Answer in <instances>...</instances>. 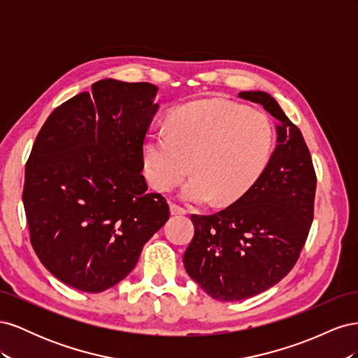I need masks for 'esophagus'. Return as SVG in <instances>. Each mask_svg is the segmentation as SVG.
I'll use <instances>...</instances> for the list:
<instances>
[{"label": "esophagus", "mask_w": 358, "mask_h": 358, "mask_svg": "<svg viewBox=\"0 0 358 358\" xmlns=\"http://www.w3.org/2000/svg\"><path fill=\"white\" fill-rule=\"evenodd\" d=\"M170 212H171V215H187L188 213V210L185 208H182V206L175 204V203L170 206Z\"/></svg>", "instance_id": "esophagus-1"}]
</instances>
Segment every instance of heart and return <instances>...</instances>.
<instances>
[{"label": "heart", "mask_w": 358, "mask_h": 358, "mask_svg": "<svg viewBox=\"0 0 358 358\" xmlns=\"http://www.w3.org/2000/svg\"><path fill=\"white\" fill-rule=\"evenodd\" d=\"M167 133L150 131L143 143L148 182L169 192L194 171L180 199L230 204L252 188L273 148L266 113L221 99L179 106L167 119Z\"/></svg>", "instance_id": "b5f03b06"}]
</instances>
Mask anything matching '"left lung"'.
<instances>
[{
	"label": "left lung",
	"mask_w": 358,
	"mask_h": 358,
	"mask_svg": "<svg viewBox=\"0 0 358 358\" xmlns=\"http://www.w3.org/2000/svg\"><path fill=\"white\" fill-rule=\"evenodd\" d=\"M278 119L276 146L242 199L213 215H191L187 273L221 301L245 300L278 284L294 267L313 220L317 176L300 129L272 95L239 92Z\"/></svg>",
	"instance_id": "1"
}]
</instances>
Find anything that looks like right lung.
Here are the masks:
<instances>
[{"label":"right lung","mask_w":358,"mask_h":358,"mask_svg":"<svg viewBox=\"0 0 358 358\" xmlns=\"http://www.w3.org/2000/svg\"><path fill=\"white\" fill-rule=\"evenodd\" d=\"M146 82L99 80L50 113L25 167L31 245L49 272L85 292L116 285L169 220L148 192L143 143L158 110Z\"/></svg>","instance_id":"right-lung-1"}]
</instances>
